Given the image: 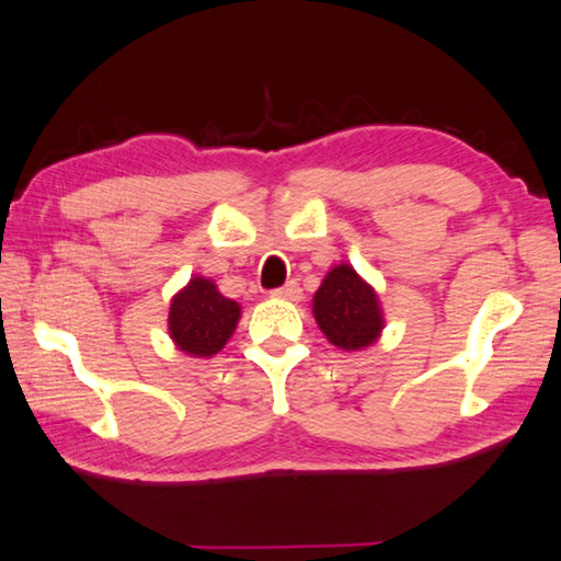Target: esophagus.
<instances>
[{
	"instance_id": "34e87169",
	"label": "esophagus",
	"mask_w": 561,
	"mask_h": 561,
	"mask_svg": "<svg viewBox=\"0 0 561 561\" xmlns=\"http://www.w3.org/2000/svg\"><path fill=\"white\" fill-rule=\"evenodd\" d=\"M272 297H277V299H287V301H297V299L301 297V289H299V284H297L295 279H291V282L284 284V287L274 289V291H272Z\"/></svg>"
}]
</instances>
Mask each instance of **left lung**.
<instances>
[{"label":"left lung","instance_id":"left-lung-1","mask_svg":"<svg viewBox=\"0 0 561 561\" xmlns=\"http://www.w3.org/2000/svg\"><path fill=\"white\" fill-rule=\"evenodd\" d=\"M314 319L327 340L340 350H362L381 332L375 289L350 264L334 266L314 295Z\"/></svg>","mask_w":561,"mask_h":561}]
</instances>
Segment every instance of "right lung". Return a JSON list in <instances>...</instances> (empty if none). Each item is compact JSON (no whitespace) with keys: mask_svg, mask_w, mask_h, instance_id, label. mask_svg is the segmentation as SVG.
<instances>
[{"mask_svg":"<svg viewBox=\"0 0 561 561\" xmlns=\"http://www.w3.org/2000/svg\"><path fill=\"white\" fill-rule=\"evenodd\" d=\"M239 305L221 297L209 279L194 277L169 307V334L182 352L211 357L232 336Z\"/></svg>","mask_w":561,"mask_h":561,"instance_id":"right-lung-1","label":"right lung"}]
</instances>
